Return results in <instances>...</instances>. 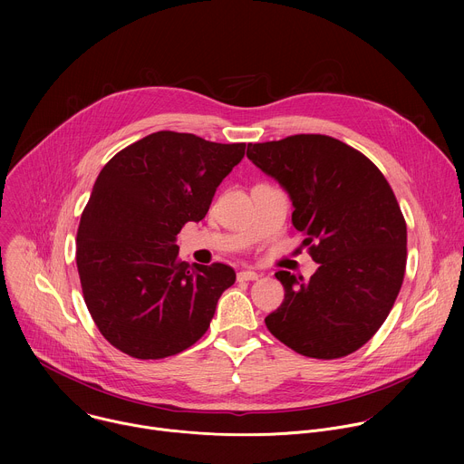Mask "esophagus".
Wrapping results in <instances>:
<instances>
[{"instance_id":"obj_1","label":"esophagus","mask_w":464,"mask_h":464,"mask_svg":"<svg viewBox=\"0 0 464 464\" xmlns=\"http://www.w3.org/2000/svg\"><path fill=\"white\" fill-rule=\"evenodd\" d=\"M260 276L256 274V272H253V270H242V272H238V276H237V279L238 281H256Z\"/></svg>"}]
</instances>
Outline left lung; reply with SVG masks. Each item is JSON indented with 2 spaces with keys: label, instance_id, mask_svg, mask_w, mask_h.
Wrapping results in <instances>:
<instances>
[{
  "label": "left lung",
  "instance_id": "obj_1",
  "mask_svg": "<svg viewBox=\"0 0 464 464\" xmlns=\"http://www.w3.org/2000/svg\"><path fill=\"white\" fill-rule=\"evenodd\" d=\"M247 158L288 192L317 272H277L285 301L266 319L292 351L317 360L365 345L389 315L406 272L408 229L394 192L356 149L321 134L247 145Z\"/></svg>",
  "mask_w": 464,
  "mask_h": 464
}]
</instances>
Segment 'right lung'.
<instances>
[{
  "label": "right lung",
  "instance_id": "right-lung-1",
  "mask_svg": "<svg viewBox=\"0 0 464 464\" xmlns=\"http://www.w3.org/2000/svg\"><path fill=\"white\" fill-rule=\"evenodd\" d=\"M246 143L156 131L101 170L77 231V268L101 334L140 360L174 356L200 340L237 276L178 258L176 235L200 222Z\"/></svg>",
  "mask_w": 464,
  "mask_h": 464
}]
</instances>
